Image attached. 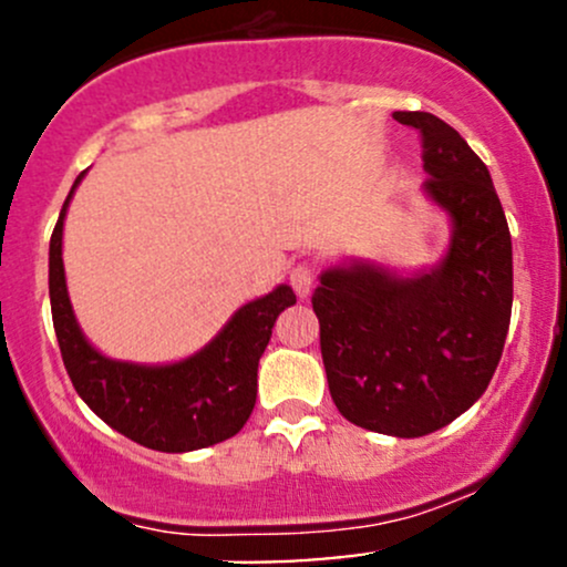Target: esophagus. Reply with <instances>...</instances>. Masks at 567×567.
Returning <instances> with one entry per match:
<instances>
[{"instance_id": "1", "label": "esophagus", "mask_w": 567, "mask_h": 567, "mask_svg": "<svg viewBox=\"0 0 567 567\" xmlns=\"http://www.w3.org/2000/svg\"><path fill=\"white\" fill-rule=\"evenodd\" d=\"M290 285H292V290H296L298 298L309 296L311 288H315V266H311L309 261H301V264L292 266Z\"/></svg>"}]
</instances>
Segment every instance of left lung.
Returning a JSON list of instances; mask_svg holds the SVG:
<instances>
[{
	"instance_id": "1",
	"label": "left lung",
	"mask_w": 567,
	"mask_h": 567,
	"mask_svg": "<svg viewBox=\"0 0 567 567\" xmlns=\"http://www.w3.org/2000/svg\"><path fill=\"white\" fill-rule=\"evenodd\" d=\"M394 120L424 138V194L451 218L445 256L408 277L357 258L330 266L311 306L343 419L410 440L458 419L496 373L512 320V237L470 143L434 114Z\"/></svg>"
}]
</instances>
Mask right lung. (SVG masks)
<instances>
[{
	"instance_id": "right-lung-1",
	"label": "right lung",
	"mask_w": 567,
	"mask_h": 567,
	"mask_svg": "<svg viewBox=\"0 0 567 567\" xmlns=\"http://www.w3.org/2000/svg\"><path fill=\"white\" fill-rule=\"evenodd\" d=\"M84 173L76 175L50 237V306L63 365L76 394L101 421L143 447L188 453L234 437L258 394V360L277 317L296 303L290 285L247 301L210 343L171 365L112 360L82 333L63 269V220Z\"/></svg>"
}]
</instances>
